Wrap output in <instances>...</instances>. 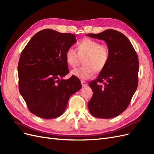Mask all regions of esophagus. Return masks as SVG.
Returning <instances> with one entry per match:
<instances>
[{"instance_id":"esophagus-1","label":"esophagus","mask_w":154,"mask_h":154,"mask_svg":"<svg viewBox=\"0 0 154 154\" xmlns=\"http://www.w3.org/2000/svg\"><path fill=\"white\" fill-rule=\"evenodd\" d=\"M81 85H82V87H85V86H86L88 85V83L84 81H81Z\"/></svg>"}]
</instances>
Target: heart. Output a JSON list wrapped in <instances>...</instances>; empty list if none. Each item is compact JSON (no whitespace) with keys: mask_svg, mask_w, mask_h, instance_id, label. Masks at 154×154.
<instances>
[{"mask_svg":"<svg viewBox=\"0 0 154 154\" xmlns=\"http://www.w3.org/2000/svg\"><path fill=\"white\" fill-rule=\"evenodd\" d=\"M77 53L69 48L65 53V59L71 67L77 65L79 57H84V66L72 70L71 74L81 80H87L93 77L95 72H100L108 62L109 53L108 46L91 38H85L77 44Z\"/></svg>","mask_w":154,"mask_h":154,"instance_id":"b5f03b06","label":"heart"}]
</instances>
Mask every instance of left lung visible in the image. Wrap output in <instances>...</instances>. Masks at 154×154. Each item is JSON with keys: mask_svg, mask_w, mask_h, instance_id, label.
<instances>
[{"mask_svg": "<svg viewBox=\"0 0 154 154\" xmlns=\"http://www.w3.org/2000/svg\"><path fill=\"white\" fill-rule=\"evenodd\" d=\"M86 36L104 41L109 53L106 67L95 80L89 83L93 91V96L88 104L89 111L97 118L117 117L128 107L137 90V55L129 39L116 30L109 29Z\"/></svg>", "mask_w": 154, "mask_h": 154, "instance_id": "left-lung-1", "label": "left lung"}]
</instances>
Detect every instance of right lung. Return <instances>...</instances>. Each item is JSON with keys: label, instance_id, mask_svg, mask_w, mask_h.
I'll return each mask as SVG.
<instances>
[{"label": "right lung", "instance_id": "add662e5", "mask_svg": "<svg viewBox=\"0 0 154 154\" xmlns=\"http://www.w3.org/2000/svg\"><path fill=\"white\" fill-rule=\"evenodd\" d=\"M76 42L73 34L45 29L34 35L22 51L19 91L34 115L46 119L60 116L69 97L81 88L77 77L63 79L69 73L66 51Z\"/></svg>", "mask_w": 154, "mask_h": 154}]
</instances>
